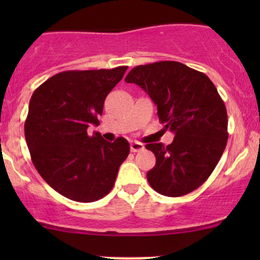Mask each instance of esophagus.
Listing matches in <instances>:
<instances>
[{"mask_svg": "<svg viewBox=\"0 0 260 260\" xmlns=\"http://www.w3.org/2000/svg\"><path fill=\"white\" fill-rule=\"evenodd\" d=\"M142 150H144V144L139 142H131V151L132 153H138Z\"/></svg>", "mask_w": 260, "mask_h": 260, "instance_id": "obj_1", "label": "esophagus"}]
</instances>
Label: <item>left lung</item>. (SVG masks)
I'll return each mask as SVG.
<instances>
[{"instance_id": "1", "label": "left lung", "mask_w": 260, "mask_h": 260, "mask_svg": "<svg viewBox=\"0 0 260 260\" xmlns=\"http://www.w3.org/2000/svg\"><path fill=\"white\" fill-rule=\"evenodd\" d=\"M124 80L148 92L159 121L175 133L166 147L145 145L156 157L147 174L149 184L168 197L193 192L208 180L228 144V112L214 83L176 61L137 66Z\"/></svg>"}]
</instances>
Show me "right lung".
<instances>
[{"instance_id": "obj_1", "label": "right lung", "mask_w": 260, "mask_h": 260, "mask_svg": "<svg viewBox=\"0 0 260 260\" xmlns=\"http://www.w3.org/2000/svg\"><path fill=\"white\" fill-rule=\"evenodd\" d=\"M127 68L64 71L32 92L24 124L31 161L66 198L80 203L104 198L129 154L123 137L110 143L99 133L88 136V127L99 124L104 101Z\"/></svg>"}]
</instances>
